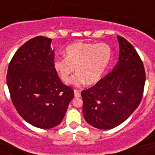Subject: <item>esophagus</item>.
I'll return each mask as SVG.
<instances>
[{"label":"esophagus","instance_id":"1","mask_svg":"<svg viewBox=\"0 0 155 155\" xmlns=\"http://www.w3.org/2000/svg\"><path fill=\"white\" fill-rule=\"evenodd\" d=\"M74 92H75V97H81V94H80V90L75 89V90H74Z\"/></svg>","mask_w":155,"mask_h":155}]
</instances>
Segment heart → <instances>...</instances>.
Wrapping results in <instances>:
<instances>
[{
  "instance_id": "heart-1",
  "label": "heart",
  "mask_w": 155,
  "mask_h": 155,
  "mask_svg": "<svg viewBox=\"0 0 155 155\" xmlns=\"http://www.w3.org/2000/svg\"><path fill=\"white\" fill-rule=\"evenodd\" d=\"M65 58H56L54 69L64 83H68L75 68L70 83L76 86L97 84L108 68L112 58L110 47L104 43L75 42L66 47Z\"/></svg>"
}]
</instances>
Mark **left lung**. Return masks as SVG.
<instances>
[{
	"instance_id": "1",
	"label": "left lung",
	"mask_w": 155,
	"mask_h": 155,
	"mask_svg": "<svg viewBox=\"0 0 155 155\" xmlns=\"http://www.w3.org/2000/svg\"><path fill=\"white\" fill-rule=\"evenodd\" d=\"M120 54L112 71L83 90V115L88 124L110 130L125 121L138 107L144 92L146 72L131 43L117 36Z\"/></svg>"
}]
</instances>
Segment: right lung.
I'll return each mask as SVG.
<instances>
[{
    "label": "right lung",
    "mask_w": 155,
    "mask_h": 155,
    "mask_svg": "<svg viewBox=\"0 0 155 155\" xmlns=\"http://www.w3.org/2000/svg\"><path fill=\"white\" fill-rule=\"evenodd\" d=\"M51 39L37 36L24 43L8 64L6 75L16 110L30 125L51 129L62 121L74 91L54 69Z\"/></svg>",
    "instance_id": "obj_1"
}]
</instances>
